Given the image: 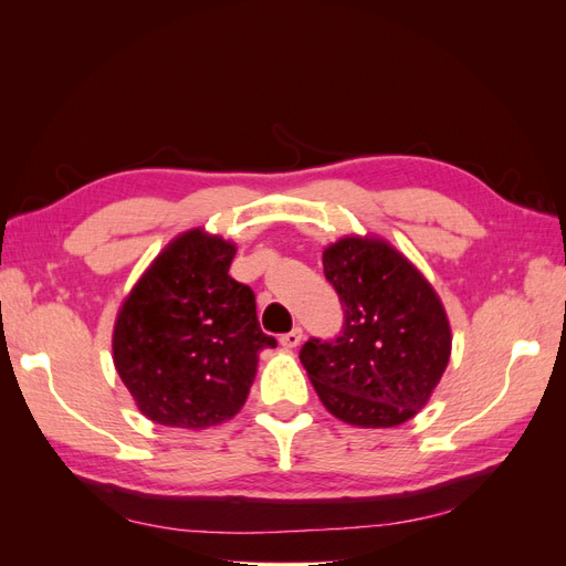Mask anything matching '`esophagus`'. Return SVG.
<instances>
[{"instance_id":"obj_1","label":"esophagus","mask_w":566,"mask_h":566,"mask_svg":"<svg viewBox=\"0 0 566 566\" xmlns=\"http://www.w3.org/2000/svg\"><path fill=\"white\" fill-rule=\"evenodd\" d=\"M302 337H304V333H302V328L297 325V328H293L290 333H283V335H281V345L287 347V349H293V347L300 345Z\"/></svg>"}]
</instances>
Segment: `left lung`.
Wrapping results in <instances>:
<instances>
[{
    "label": "left lung",
    "mask_w": 566,
    "mask_h": 566,
    "mask_svg": "<svg viewBox=\"0 0 566 566\" xmlns=\"http://www.w3.org/2000/svg\"><path fill=\"white\" fill-rule=\"evenodd\" d=\"M345 323L312 337L300 361L323 406L356 427H397L430 401L451 356V325L434 287L382 238L347 235L323 252Z\"/></svg>",
    "instance_id": "obj_1"
}]
</instances>
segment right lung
I'll use <instances>...</instances> for the list:
<instances>
[{
  "label": "right lung",
  "mask_w": 566,
  "mask_h": 566,
  "mask_svg": "<svg viewBox=\"0 0 566 566\" xmlns=\"http://www.w3.org/2000/svg\"><path fill=\"white\" fill-rule=\"evenodd\" d=\"M235 245L202 229L169 243L119 306L117 375L158 424L205 430L243 408L260 352L276 347L254 293L229 276Z\"/></svg>",
  "instance_id": "obj_1"
}]
</instances>
